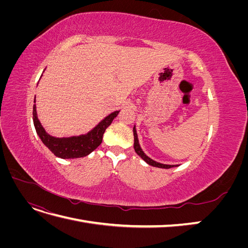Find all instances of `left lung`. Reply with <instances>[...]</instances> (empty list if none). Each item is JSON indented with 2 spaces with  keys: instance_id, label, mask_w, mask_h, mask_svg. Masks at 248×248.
I'll return each instance as SVG.
<instances>
[{
  "instance_id": "obj_1",
  "label": "left lung",
  "mask_w": 248,
  "mask_h": 248,
  "mask_svg": "<svg viewBox=\"0 0 248 248\" xmlns=\"http://www.w3.org/2000/svg\"><path fill=\"white\" fill-rule=\"evenodd\" d=\"M133 137H134L133 148H134V150H136L137 154L140 157L141 159H144L148 164H150V166L156 167V168H160V169H170V168L176 167V166H174V164H163V163H160V162H157V161H155V160L150 158V157H148V156L145 154V152L142 151V149H141L140 146L138 133H137V129H136V125L133 126Z\"/></svg>"
}]
</instances>
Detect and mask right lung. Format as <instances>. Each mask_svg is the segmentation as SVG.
Segmentation results:
<instances>
[{
    "label": "right lung",
    "instance_id": "obj_1",
    "mask_svg": "<svg viewBox=\"0 0 248 248\" xmlns=\"http://www.w3.org/2000/svg\"><path fill=\"white\" fill-rule=\"evenodd\" d=\"M35 102L36 96L34 99V103ZM119 111L120 110H116L107 116L88 133L69 138H56L48 134L43 128L38 116H37L36 104L33 106V121L36 132L46 147H47L52 153L57 157H60V158L73 159L89 155L101 144L104 131L111 124L112 120L118 116Z\"/></svg>",
    "mask_w": 248,
    "mask_h": 248
}]
</instances>
